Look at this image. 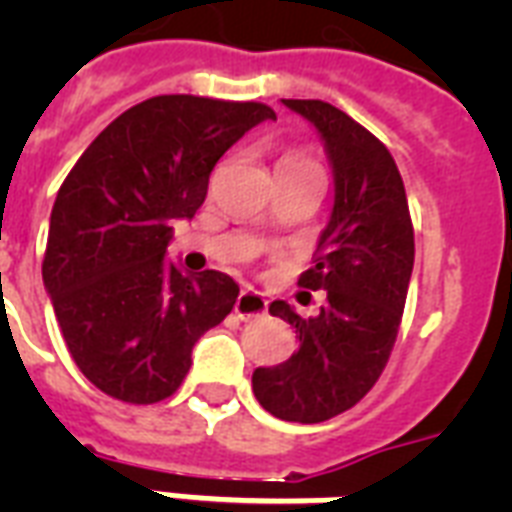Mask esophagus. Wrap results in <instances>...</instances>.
Here are the masks:
<instances>
[{
	"label": "esophagus",
	"instance_id": "obj_1",
	"mask_svg": "<svg viewBox=\"0 0 512 512\" xmlns=\"http://www.w3.org/2000/svg\"><path fill=\"white\" fill-rule=\"evenodd\" d=\"M265 311H268V300H265L260 292H255V289H241V295L236 297V305H233V313H236L241 321L257 319V316H263Z\"/></svg>",
	"mask_w": 512,
	"mask_h": 512
}]
</instances>
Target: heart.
<instances>
[{
	"instance_id": "heart-1",
	"label": "heart",
	"mask_w": 512,
	"mask_h": 512,
	"mask_svg": "<svg viewBox=\"0 0 512 512\" xmlns=\"http://www.w3.org/2000/svg\"><path fill=\"white\" fill-rule=\"evenodd\" d=\"M305 159H300V156H295V154H289V156H284V159H281L279 164H303Z\"/></svg>"
}]
</instances>
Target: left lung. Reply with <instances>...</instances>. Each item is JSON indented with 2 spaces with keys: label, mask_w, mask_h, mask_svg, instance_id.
<instances>
[{
  "label": "left lung",
  "mask_w": 512,
  "mask_h": 512,
  "mask_svg": "<svg viewBox=\"0 0 512 512\" xmlns=\"http://www.w3.org/2000/svg\"><path fill=\"white\" fill-rule=\"evenodd\" d=\"M316 127L335 175V204L313 268L300 287L324 289L316 316L284 300L268 311L289 321L300 348L279 366H257L252 390L287 422H324L372 390L388 364L414 265V228L404 180L372 132L324 100H281Z\"/></svg>",
  "instance_id": "1"
}]
</instances>
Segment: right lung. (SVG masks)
Returning a JSON list of instances; mask_svg holds the SVG:
<instances>
[{
	"label": "right lung",
	"mask_w": 512,
	"mask_h": 512,
	"mask_svg": "<svg viewBox=\"0 0 512 512\" xmlns=\"http://www.w3.org/2000/svg\"><path fill=\"white\" fill-rule=\"evenodd\" d=\"M265 119L263 103L159 95L116 116L63 180L42 279L68 353L127 404L172 396L191 350L231 313L239 284L167 263L175 220L204 204L217 159Z\"/></svg>",
	"instance_id": "add662e5"
}]
</instances>
